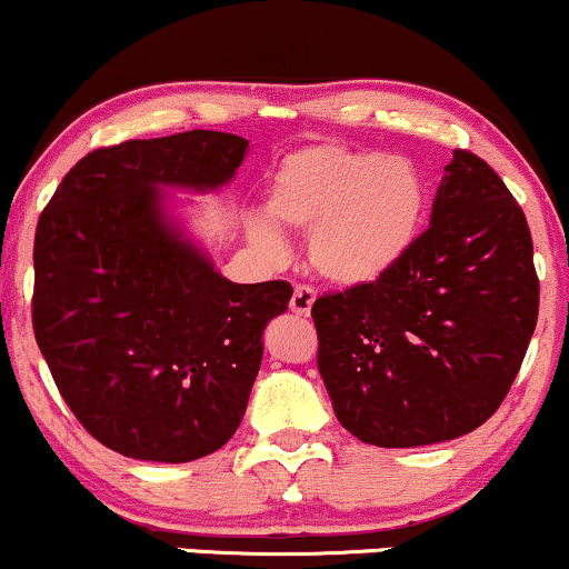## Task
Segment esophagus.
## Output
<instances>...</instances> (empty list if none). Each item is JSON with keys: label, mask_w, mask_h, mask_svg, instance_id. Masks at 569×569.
<instances>
[{"label": "esophagus", "mask_w": 569, "mask_h": 569, "mask_svg": "<svg viewBox=\"0 0 569 569\" xmlns=\"http://www.w3.org/2000/svg\"><path fill=\"white\" fill-rule=\"evenodd\" d=\"M315 301H317V292L311 290V287L298 284L296 292H292L290 309L296 311L298 317H309V315H311V306H315Z\"/></svg>", "instance_id": "esophagus-1"}]
</instances>
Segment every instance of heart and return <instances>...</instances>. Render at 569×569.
Segmentation results:
<instances>
[{
  "instance_id": "1",
  "label": "heart",
  "mask_w": 569,
  "mask_h": 569,
  "mask_svg": "<svg viewBox=\"0 0 569 569\" xmlns=\"http://www.w3.org/2000/svg\"><path fill=\"white\" fill-rule=\"evenodd\" d=\"M268 212L309 233V263L341 287L379 282L417 244L427 212L422 171L406 158L317 144L290 152L268 180ZM260 252L282 258L287 239L268 214L247 220Z\"/></svg>"
}]
</instances>
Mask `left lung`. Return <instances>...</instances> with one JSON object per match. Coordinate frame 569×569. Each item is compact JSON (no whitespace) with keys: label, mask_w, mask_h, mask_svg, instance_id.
Wrapping results in <instances>:
<instances>
[{"label":"left lung","mask_w":569,"mask_h":569,"mask_svg":"<svg viewBox=\"0 0 569 569\" xmlns=\"http://www.w3.org/2000/svg\"><path fill=\"white\" fill-rule=\"evenodd\" d=\"M538 301L525 212L487 161L455 150L411 252L311 306L338 422L381 449L473 432L519 373Z\"/></svg>","instance_id":"obj_1"}]
</instances>
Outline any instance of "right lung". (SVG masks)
<instances>
[{
  "mask_svg": "<svg viewBox=\"0 0 569 569\" xmlns=\"http://www.w3.org/2000/svg\"><path fill=\"white\" fill-rule=\"evenodd\" d=\"M247 147L201 129L101 147L37 222V347L80 425L118 455L190 462L239 430L266 322L292 287L222 277L166 190H220Z\"/></svg>",
  "mask_w": 569,
  "mask_h": 569,
  "instance_id": "1",
  "label": "right lung"
}]
</instances>
